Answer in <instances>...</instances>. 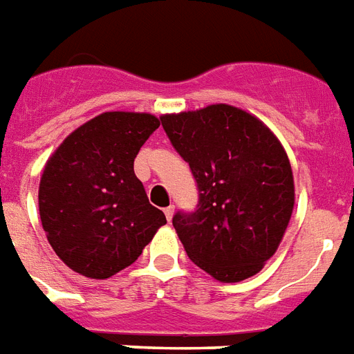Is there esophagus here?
Returning <instances> with one entry per match:
<instances>
[{
  "label": "esophagus",
  "instance_id": "1",
  "mask_svg": "<svg viewBox=\"0 0 354 354\" xmlns=\"http://www.w3.org/2000/svg\"><path fill=\"white\" fill-rule=\"evenodd\" d=\"M165 218H167L169 222H171L172 220V216H174V205H169V207H165Z\"/></svg>",
  "mask_w": 354,
  "mask_h": 354
}]
</instances>
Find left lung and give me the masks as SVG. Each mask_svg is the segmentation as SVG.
<instances>
[{"label": "left lung", "instance_id": "obj_1", "mask_svg": "<svg viewBox=\"0 0 354 354\" xmlns=\"http://www.w3.org/2000/svg\"><path fill=\"white\" fill-rule=\"evenodd\" d=\"M160 120L198 183L196 211L172 218L185 252L223 283L254 277L277 252L295 207L283 145L261 120L227 103Z\"/></svg>", "mask_w": 354, "mask_h": 354}]
</instances>
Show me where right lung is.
<instances>
[{"label":"right lung","instance_id":"add662e5","mask_svg":"<svg viewBox=\"0 0 354 354\" xmlns=\"http://www.w3.org/2000/svg\"><path fill=\"white\" fill-rule=\"evenodd\" d=\"M158 127L149 112H102L71 132L45 163L37 191L43 231L74 272L111 278L167 223L134 174V158Z\"/></svg>","mask_w":354,"mask_h":354}]
</instances>
